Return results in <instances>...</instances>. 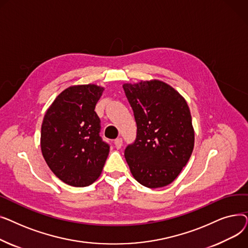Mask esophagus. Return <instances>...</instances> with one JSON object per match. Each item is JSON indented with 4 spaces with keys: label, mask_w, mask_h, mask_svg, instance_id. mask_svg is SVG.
Here are the masks:
<instances>
[{
    "label": "esophagus",
    "mask_w": 248,
    "mask_h": 248,
    "mask_svg": "<svg viewBox=\"0 0 248 248\" xmlns=\"http://www.w3.org/2000/svg\"><path fill=\"white\" fill-rule=\"evenodd\" d=\"M114 145H115V148L116 149H121L123 147V139L122 138H119L116 139L114 140Z\"/></svg>",
    "instance_id": "1"
}]
</instances>
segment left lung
<instances>
[{"label":"left lung","instance_id":"8db88e82","mask_svg":"<svg viewBox=\"0 0 248 248\" xmlns=\"http://www.w3.org/2000/svg\"><path fill=\"white\" fill-rule=\"evenodd\" d=\"M137 123V137L124 150L134 178L148 188L165 187L178 177L194 148L186 100L159 80L123 85Z\"/></svg>","mask_w":248,"mask_h":248}]
</instances>
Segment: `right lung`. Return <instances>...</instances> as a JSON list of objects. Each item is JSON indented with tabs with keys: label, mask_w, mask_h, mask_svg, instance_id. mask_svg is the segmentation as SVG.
I'll return each mask as SVG.
<instances>
[{
	"label": "right lung",
	"mask_w": 248,
	"mask_h": 248,
	"mask_svg": "<svg viewBox=\"0 0 248 248\" xmlns=\"http://www.w3.org/2000/svg\"><path fill=\"white\" fill-rule=\"evenodd\" d=\"M103 87L70 86L47 109L41 127V150L50 168L64 183L86 187L100 176L109 145L99 136L94 111Z\"/></svg>",
	"instance_id": "obj_1"
}]
</instances>
